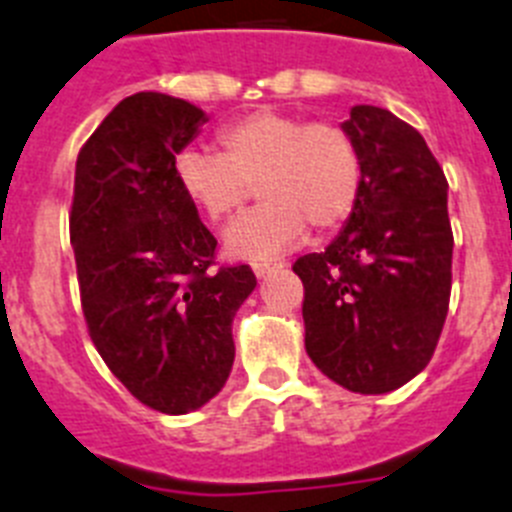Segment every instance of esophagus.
Returning <instances> with one entry per match:
<instances>
[{
  "label": "esophagus",
  "mask_w": 512,
  "mask_h": 512,
  "mask_svg": "<svg viewBox=\"0 0 512 512\" xmlns=\"http://www.w3.org/2000/svg\"><path fill=\"white\" fill-rule=\"evenodd\" d=\"M281 268H283V262H255V265H252L257 278H265V275L275 273V270H281Z\"/></svg>",
  "instance_id": "esophagus-1"
}]
</instances>
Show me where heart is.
<instances>
[{"instance_id":"heart-1","label":"heart","mask_w":512,"mask_h":512,"mask_svg":"<svg viewBox=\"0 0 512 512\" xmlns=\"http://www.w3.org/2000/svg\"><path fill=\"white\" fill-rule=\"evenodd\" d=\"M216 151H182L177 185L211 221L237 216L252 198L265 203L226 229L224 250L234 260L265 262L353 216L363 190V157L340 123L306 121L281 110H252L216 133Z\"/></svg>"}]
</instances>
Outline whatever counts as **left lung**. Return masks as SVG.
I'll return each instance as SVG.
<instances>
[{"label": "left lung", "instance_id": "1", "mask_svg": "<svg viewBox=\"0 0 512 512\" xmlns=\"http://www.w3.org/2000/svg\"><path fill=\"white\" fill-rule=\"evenodd\" d=\"M342 126L363 157L361 201L324 252L293 262L306 353L335 384L386 394L435 353L451 299L448 180L410 123L355 105Z\"/></svg>", "mask_w": 512, "mask_h": 512}]
</instances>
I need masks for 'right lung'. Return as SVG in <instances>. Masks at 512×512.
Masks as SVG:
<instances>
[{"label":"right lung","instance_id":"right-lung-1","mask_svg":"<svg viewBox=\"0 0 512 512\" xmlns=\"http://www.w3.org/2000/svg\"><path fill=\"white\" fill-rule=\"evenodd\" d=\"M201 123L180 97L121 100L79 149L69 211L87 332L115 379L164 415L219 394L231 319L257 286L250 265H216V237L177 185L175 157Z\"/></svg>","mask_w":512,"mask_h":512}]
</instances>
